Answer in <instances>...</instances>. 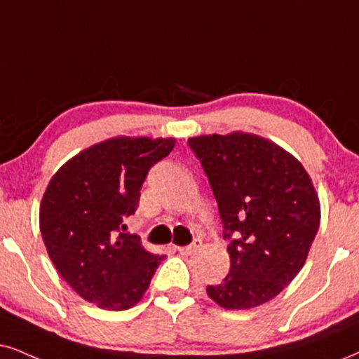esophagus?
I'll use <instances>...</instances> for the list:
<instances>
[{
	"label": "esophagus",
	"instance_id": "esophagus-1",
	"mask_svg": "<svg viewBox=\"0 0 359 359\" xmlns=\"http://www.w3.org/2000/svg\"><path fill=\"white\" fill-rule=\"evenodd\" d=\"M202 247L201 240H194V243L187 245V247H175V250L180 253V255H192V253L198 252Z\"/></svg>",
	"mask_w": 359,
	"mask_h": 359
}]
</instances>
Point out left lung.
<instances>
[{
  "label": "left lung",
  "instance_id": "8db88e82",
  "mask_svg": "<svg viewBox=\"0 0 359 359\" xmlns=\"http://www.w3.org/2000/svg\"><path fill=\"white\" fill-rule=\"evenodd\" d=\"M219 203L230 271L207 294L225 310L275 298L305 265L321 208L297 157L250 133L189 139Z\"/></svg>",
  "mask_w": 359,
  "mask_h": 359
}]
</instances>
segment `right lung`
Masks as SVG:
<instances>
[{"label":"right lung","mask_w":359,"mask_h":359,"mask_svg":"<svg viewBox=\"0 0 359 359\" xmlns=\"http://www.w3.org/2000/svg\"><path fill=\"white\" fill-rule=\"evenodd\" d=\"M174 137H112L74 156L49 180L39 207L48 255L66 283L97 308L122 311L147 292L164 255L124 233L140 189Z\"/></svg>","instance_id":"obj_1"}]
</instances>
